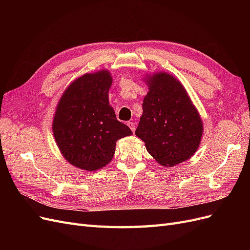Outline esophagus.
<instances>
[{
    "mask_svg": "<svg viewBox=\"0 0 250 250\" xmlns=\"http://www.w3.org/2000/svg\"><path fill=\"white\" fill-rule=\"evenodd\" d=\"M127 125L129 126V128L131 129V131L134 133V131H135V124H134V123H132V122H128V123H127Z\"/></svg>",
    "mask_w": 250,
    "mask_h": 250,
    "instance_id": "obj_1",
    "label": "esophagus"
}]
</instances>
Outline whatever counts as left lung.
<instances>
[{"label": "left lung", "instance_id": "8db88e82", "mask_svg": "<svg viewBox=\"0 0 250 250\" xmlns=\"http://www.w3.org/2000/svg\"><path fill=\"white\" fill-rule=\"evenodd\" d=\"M149 93L135 134L158 164L166 167L188 160L199 147L201 119L183 84L166 73L148 80Z\"/></svg>", "mask_w": 250, "mask_h": 250}]
</instances>
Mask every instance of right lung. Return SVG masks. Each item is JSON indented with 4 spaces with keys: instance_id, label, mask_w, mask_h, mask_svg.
<instances>
[{
    "instance_id": "right-lung-1",
    "label": "right lung",
    "mask_w": 250,
    "mask_h": 250,
    "mask_svg": "<svg viewBox=\"0 0 250 250\" xmlns=\"http://www.w3.org/2000/svg\"><path fill=\"white\" fill-rule=\"evenodd\" d=\"M107 71L85 74L66 88L53 120V133L65 160L95 171L110 163L119 139L132 134L108 102Z\"/></svg>"
}]
</instances>
